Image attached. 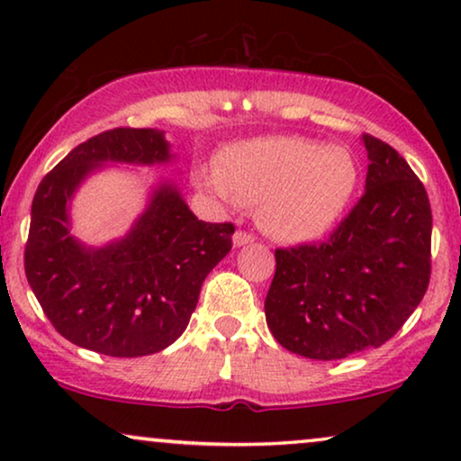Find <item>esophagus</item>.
<instances>
[{"label": "esophagus", "mask_w": 461, "mask_h": 461, "mask_svg": "<svg viewBox=\"0 0 461 461\" xmlns=\"http://www.w3.org/2000/svg\"><path fill=\"white\" fill-rule=\"evenodd\" d=\"M254 235L248 230H237L235 237H232V243H235V248H241V245H248V243H254Z\"/></svg>", "instance_id": "esophagus-1"}]
</instances>
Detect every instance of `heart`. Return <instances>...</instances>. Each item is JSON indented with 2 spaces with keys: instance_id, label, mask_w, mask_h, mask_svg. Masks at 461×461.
Wrapping results in <instances>:
<instances>
[{
  "instance_id": "b5f03b06",
  "label": "heart",
  "mask_w": 461,
  "mask_h": 461,
  "mask_svg": "<svg viewBox=\"0 0 461 461\" xmlns=\"http://www.w3.org/2000/svg\"><path fill=\"white\" fill-rule=\"evenodd\" d=\"M357 180L348 150L298 136L232 144L216 169L199 174L201 186L220 199L262 203L267 232L294 243L325 235L350 203Z\"/></svg>"
}]
</instances>
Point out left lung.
<instances>
[{
  "instance_id": "left-lung-1",
  "label": "left lung",
  "mask_w": 461,
  "mask_h": 461,
  "mask_svg": "<svg viewBox=\"0 0 461 461\" xmlns=\"http://www.w3.org/2000/svg\"><path fill=\"white\" fill-rule=\"evenodd\" d=\"M365 193L323 243L275 249L264 302L268 330L289 352L336 361L380 348L405 325L430 283L432 212L409 163L363 134Z\"/></svg>"
}]
</instances>
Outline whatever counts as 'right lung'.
Here are the masks:
<instances>
[{
  "mask_svg": "<svg viewBox=\"0 0 461 461\" xmlns=\"http://www.w3.org/2000/svg\"><path fill=\"white\" fill-rule=\"evenodd\" d=\"M104 161H169L163 131L115 128L75 147L43 176L31 205L24 273L54 330L106 357H144L186 330L210 270L232 248V222H203L174 185L153 193L122 241L92 249L68 230L67 201Z\"/></svg>",
  "mask_w": 461,
  "mask_h": 461,
  "instance_id": "1",
  "label": "right lung"
}]
</instances>
